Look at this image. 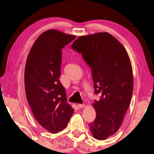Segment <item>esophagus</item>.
<instances>
[{"mask_svg": "<svg viewBox=\"0 0 154 154\" xmlns=\"http://www.w3.org/2000/svg\"><path fill=\"white\" fill-rule=\"evenodd\" d=\"M77 106H78V107L80 108V109H81V108L85 107V104H79Z\"/></svg>", "mask_w": 154, "mask_h": 154, "instance_id": "34e87169", "label": "esophagus"}]
</instances>
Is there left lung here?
Wrapping results in <instances>:
<instances>
[{
  "label": "left lung",
  "mask_w": 154,
  "mask_h": 154,
  "mask_svg": "<svg viewBox=\"0 0 154 154\" xmlns=\"http://www.w3.org/2000/svg\"><path fill=\"white\" fill-rule=\"evenodd\" d=\"M71 48L91 67L94 93L100 99L93 104L97 116L89 126L94 138L104 140L119 130L130 104L131 61L120 42L107 32L79 37Z\"/></svg>",
  "instance_id": "left-lung-1"
}]
</instances>
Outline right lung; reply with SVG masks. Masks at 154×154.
Masks as SVG:
<instances>
[{
	"label": "right lung",
	"instance_id": "obj_1",
	"mask_svg": "<svg viewBox=\"0 0 154 154\" xmlns=\"http://www.w3.org/2000/svg\"><path fill=\"white\" fill-rule=\"evenodd\" d=\"M75 38L53 29L43 32L32 46L25 65V91L32 114L52 134L63 130L74 112L59 78L61 49Z\"/></svg>",
	"mask_w": 154,
	"mask_h": 154
}]
</instances>
